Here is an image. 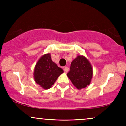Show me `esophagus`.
<instances>
[{
	"label": "esophagus",
	"instance_id": "obj_1",
	"mask_svg": "<svg viewBox=\"0 0 126 126\" xmlns=\"http://www.w3.org/2000/svg\"><path fill=\"white\" fill-rule=\"evenodd\" d=\"M63 70H64V71L66 72V73H67V72H69V69L68 67H64V68H63Z\"/></svg>",
	"mask_w": 126,
	"mask_h": 126
}]
</instances>
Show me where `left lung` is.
<instances>
[{"label": "left lung", "mask_w": 126, "mask_h": 126, "mask_svg": "<svg viewBox=\"0 0 126 126\" xmlns=\"http://www.w3.org/2000/svg\"><path fill=\"white\" fill-rule=\"evenodd\" d=\"M67 75L77 89L86 88L90 84L93 76L92 66L84 56H78L72 62L70 70Z\"/></svg>", "instance_id": "1"}]
</instances>
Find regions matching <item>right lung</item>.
I'll use <instances>...</instances> for the list:
<instances>
[{"mask_svg":"<svg viewBox=\"0 0 126 126\" xmlns=\"http://www.w3.org/2000/svg\"><path fill=\"white\" fill-rule=\"evenodd\" d=\"M63 73V69L52 61L51 55L48 53L43 55L37 62L34 71V80L41 87L48 89Z\"/></svg>","mask_w":126,"mask_h":126,"instance_id":"obj_1","label":"right lung"}]
</instances>
